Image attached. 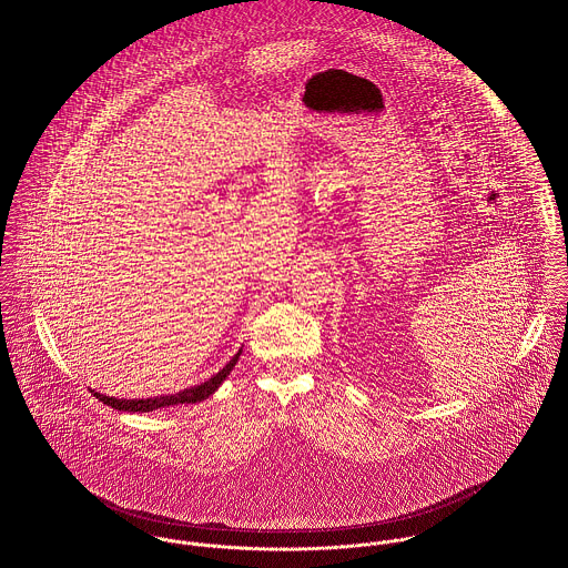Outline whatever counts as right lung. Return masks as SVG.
<instances>
[{
  "mask_svg": "<svg viewBox=\"0 0 568 568\" xmlns=\"http://www.w3.org/2000/svg\"><path fill=\"white\" fill-rule=\"evenodd\" d=\"M240 354H242V348L237 349V354H233V358L220 369L219 374H214L210 381H205L201 385H194L190 389H183V392L171 393V395H158V397H146V399H123V397L119 399V397H110V395H103V393L94 392V389H90V393H94L103 404H108V406H112L116 410H128V413H151V410L175 406V404H196V402L207 399L212 393L219 392V387L224 383V378L235 367Z\"/></svg>",
  "mask_w": 568,
  "mask_h": 568,
  "instance_id": "add662e5",
  "label": "right lung"
}]
</instances>
